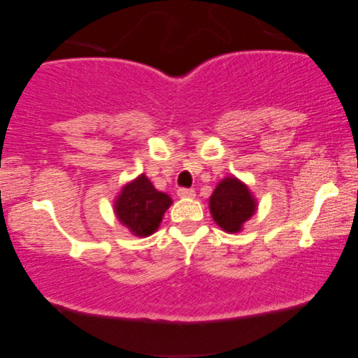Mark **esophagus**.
Wrapping results in <instances>:
<instances>
[{"label": "esophagus", "instance_id": "esophagus-1", "mask_svg": "<svg viewBox=\"0 0 358 358\" xmlns=\"http://www.w3.org/2000/svg\"><path fill=\"white\" fill-rule=\"evenodd\" d=\"M178 196L179 198H193V196H195V190H192V189H179L178 190Z\"/></svg>", "mask_w": 358, "mask_h": 358}]
</instances>
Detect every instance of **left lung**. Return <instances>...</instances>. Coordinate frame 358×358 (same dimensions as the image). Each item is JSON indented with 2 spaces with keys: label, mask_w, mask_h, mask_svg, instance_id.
Returning a JSON list of instances; mask_svg holds the SVG:
<instances>
[{
  "label": "left lung",
  "mask_w": 358,
  "mask_h": 358,
  "mask_svg": "<svg viewBox=\"0 0 358 358\" xmlns=\"http://www.w3.org/2000/svg\"><path fill=\"white\" fill-rule=\"evenodd\" d=\"M209 209L222 230L238 233L241 231L244 222L254 215L257 203L248 185L231 176L220 180L215 187L209 198Z\"/></svg>",
  "instance_id": "8db88e82"
}]
</instances>
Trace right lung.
Returning <instances> with one entry per match:
<instances>
[{
  "label": "right lung",
  "instance_id": "obj_1",
  "mask_svg": "<svg viewBox=\"0 0 358 358\" xmlns=\"http://www.w3.org/2000/svg\"><path fill=\"white\" fill-rule=\"evenodd\" d=\"M171 203L173 200L166 193L158 192L150 180L141 174L122 189L114 203V210L117 219L134 236L145 238L157 231Z\"/></svg>",
  "mask_w": 358,
  "mask_h": 358
}]
</instances>
